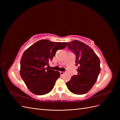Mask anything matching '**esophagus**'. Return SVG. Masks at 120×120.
Listing matches in <instances>:
<instances>
[{
	"mask_svg": "<svg viewBox=\"0 0 120 120\" xmlns=\"http://www.w3.org/2000/svg\"><path fill=\"white\" fill-rule=\"evenodd\" d=\"M65 73H66V72H65V71H60V74L61 75H63Z\"/></svg>",
	"mask_w": 120,
	"mask_h": 120,
	"instance_id": "1",
	"label": "esophagus"
}]
</instances>
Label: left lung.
Segmentation results:
<instances>
[{
	"mask_svg": "<svg viewBox=\"0 0 120 120\" xmlns=\"http://www.w3.org/2000/svg\"><path fill=\"white\" fill-rule=\"evenodd\" d=\"M68 49L76 56L77 75L66 83L70 92L76 95L88 93L93 86L100 73V61L95 52L85 43L77 40L67 42Z\"/></svg>",
	"mask_w": 120,
	"mask_h": 120,
	"instance_id": "obj_1",
	"label": "left lung"
}]
</instances>
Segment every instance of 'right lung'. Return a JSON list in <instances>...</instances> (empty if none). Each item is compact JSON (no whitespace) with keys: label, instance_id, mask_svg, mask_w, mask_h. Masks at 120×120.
<instances>
[{"label":"right lung","instance_id":"right-lung-1","mask_svg":"<svg viewBox=\"0 0 120 120\" xmlns=\"http://www.w3.org/2000/svg\"><path fill=\"white\" fill-rule=\"evenodd\" d=\"M66 42H54L41 39L25 50L20 60V74L30 91L37 95H43L53 88L60 77L59 71L49 70V62L56 52L67 46Z\"/></svg>","mask_w":120,"mask_h":120}]
</instances>
